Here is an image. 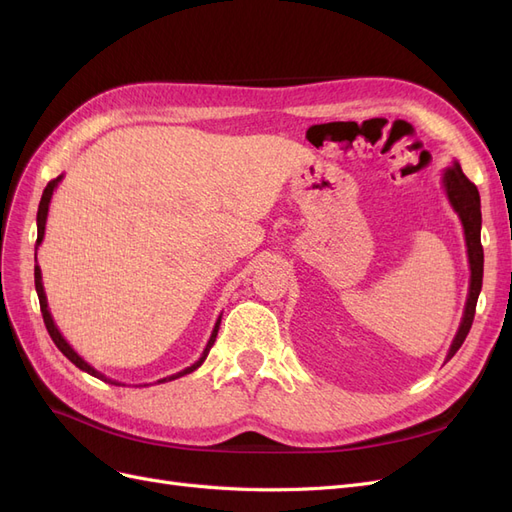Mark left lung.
I'll use <instances>...</instances> for the list:
<instances>
[{
  "mask_svg": "<svg viewBox=\"0 0 512 512\" xmlns=\"http://www.w3.org/2000/svg\"><path fill=\"white\" fill-rule=\"evenodd\" d=\"M442 188L444 194L451 203L453 211L459 215L461 226H463V235H466V247H468V262H470V288H468V299L466 307H463V316L459 322V329L453 337V344L448 348V354L444 363H448L455 356V352L461 348V344L466 342V337L472 329V320L476 312V301L480 288H483V245H480V224H483V218H480V196L476 185L463 175V170L459 162H453V166H448L442 173Z\"/></svg>",
  "mask_w": 512,
  "mask_h": 512,
  "instance_id": "obj_1",
  "label": "left lung"
}]
</instances>
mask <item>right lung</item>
Masks as SVG:
<instances>
[{
	"mask_svg": "<svg viewBox=\"0 0 512 512\" xmlns=\"http://www.w3.org/2000/svg\"><path fill=\"white\" fill-rule=\"evenodd\" d=\"M61 179H64V175H59L57 179L49 181V185H46L44 192H42L40 207H38V218H36V224H38V241H36V250H38V245H40V243H42V239H44L46 215H49L51 198H53V192H55V188H57ZM34 280H36V292H38V299H40V312H42V318H44V324H46V331H49V335H51V339L55 342V346H57L61 352H64V356H68V359H70L76 367L83 369V371H87L89 376H94V378H98V380H104V382H108V384H115V386H126V384L119 382V380H113V378L104 376L102 371H98L96 367H91V365L83 359V356H81L79 352H76V350L66 342V337L59 333L57 324H55V320H53V316H51V312H49V303H46V294H44V286H42V271H40V267H38V260H36V267H34ZM220 322H222V316H220L218 320H215V327H213V331H211V337H209V342H207V346H205L203 354H200V359H198L196 363H192L190 367H185V369L177 371V374H173V376H166V378L158 380V384H162V382H170V380H177V378H181V376H185V374H192L194 369H198L200 365H203V363H205V359H207L209 350H211V348H213V344H215V337H218ZM143 386H147V384H143Z\"/></svg>",
	"mask_w": 512,
	"mask_h": 512,
	"instance_id": "obj_1",
	"label": "right lung"
}]
</instances>
